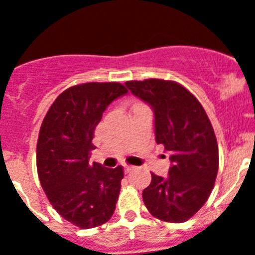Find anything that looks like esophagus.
<instances>
[{
	"mask_svg": "<svg viewBox=\"0 0 255 255\" xmlns=\"http://www.w3.org/2000/svg\"><path fill=\"white\" fill-rule=\"evenodd\" d=\"M123 169H125V173H129L134 169V167L129 166V164H123Z\"/></svg>",
	"mask_w": 255,
	"mask_h": 255,
	"instance_id": "34e87169",
	"label": "esophagus"
}]
</instances>
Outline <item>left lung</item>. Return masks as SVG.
<instances>
[{"instance_id":"8db88e82","label":"left lung","mask_w":255,"mask_h":255,"mask_svg":"<svg viewBox=\"0 0 255 255\" xmlns=\"http://www.w3.org/2000/svg\"><path fill=\"white\" fill-rule=\"evenodd\" d=\"M133 96L152 109L155 139L170 152L167 178L151 174L142 200L155 218L184 223L197 213L213 190L218 167V142L205 109L173 81L126 82Z\"/></svg>"}]
</instances>
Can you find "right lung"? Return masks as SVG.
Instances as JSON below:
<instances>
[{
    "label": "right lung",
    "mask_w": 255,
    "mask_h": 255,
    "mask_svg": "<svg viewBox=\"0 0 255 255\" xmlns=\"http://www.w3.org/2000/svg\"><path fill=\"white\" fill-rule=\"evenodd\" d=\"M127 93L117 82L70 87L55 99L42 122L36 151L41 185L53 208L81 229L103 225L116 208L122 167L91 164L89 157L103 113Z\"/></svg>",
    "instance_id": "1"
}]
</instances>
